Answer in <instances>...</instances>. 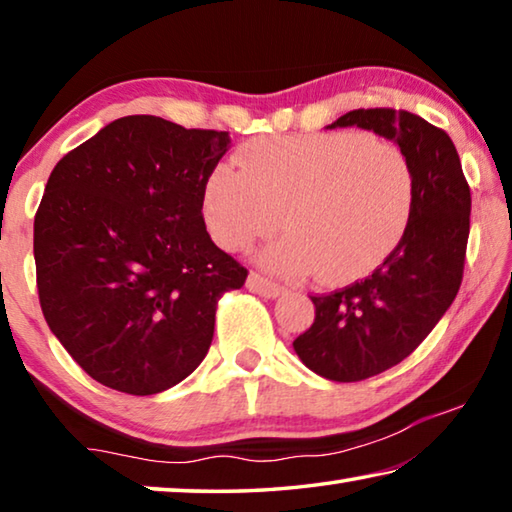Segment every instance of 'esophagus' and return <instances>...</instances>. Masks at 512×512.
<instances>
[{"label": "esophagus", "mask_w": 512, "mask_h": 512, "mask_svg": "<svg viewBox=\"0 0 512 512\" xmlns=\"http://www.w3.org/2000/svg\"><path fill=\"white\" fill-rule=\"evenodd\" d=\"M246 287L264 298H277L284 291L282 284H277L275 280H271V277H266L262 273H250Z\"/></svg>", "instance_id": "1"}]
</instances>
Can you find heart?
I'll return each mask as SVG.
<instances>
[{"instance_id":"b5f03b06","label":"heart","mask_w":512,"mask_h":512,"mask_svg":"<svg viewBox=\"0 0 512 512\" xmlns=\"http://www.w3.org/2000/svg\"><path fill=\"white\" fill-rule=\"evenodd\" d=\"M237 162L205 180L207 230L225 250H246L282 225L287 235L259 257L282 275L359 280L411 223L418 183L395 142L361 131L266 135L241 146Z\"/></svg>"}]
</instances>
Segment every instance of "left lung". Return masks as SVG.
<instances>
[{
  "instance_id": "obj_1",
  "label": "left lung",
  "mask_w": 512,
  "mask_h": 512,
  "mask_svg": "<svg viewBox=\"0 0 512 512\" xmlns=\"http://www.w3.org/2000/svg\"><path fill=\"white\" fill-rule=\"evenodd\" d=\"M359 126L400 144L415 169L411 223L366 280L316 293V318L293 350L316 375L363 381L397 366L452 305L463 282L472 194L443 128L406 110H350L327 128Z\"/></svg>"
}]
</instances>
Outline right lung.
Returning <instances> with one entry per match:
<instances>
[{
  "instance_id": "obj_1",
  "label": "right lung",
  "mask_w": 512,
  "mask_h": 512,
  "mask_svg": "<svg viewBox=\"0 0 512 512\" xmlns=\"http://www.w3.org/2000/svg\"><path fill=\"white\" fill-rule=\"evenodd\" d=\"M228 133L131 115L69 151L33 221L42 314L72 359L128 395L205 359L216 307L248 268L210 239L203 187Z\"/></svg>"
}]
</instances>
